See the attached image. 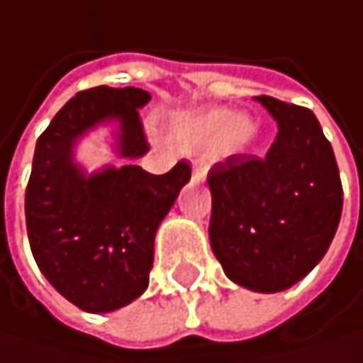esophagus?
<instances>
[{"label":"esophagus","instance_id":"34e87169","mask_svg":"<svg viewBox=\"0 0 363 363\" xmlns=\"http://www.w3.org/2000/svg\"><path fill=\"white\" fill-rule=\"evenodd\" d=\"M193 177H195V179H203V177H206V168L199 166V164H195V166H193Z\"/></svg>","mask_w":363,"mask_h":363}]
</instances>
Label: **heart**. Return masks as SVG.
<instances>
[{
	"instance_id": "b5f03b06",
	"label": "heart",
	"mask_w": 363,
	"mask_h": 363,
	"mask_svg": "<svg viewBox=\"0 0 363 363\" xmlns=\"http://www.w3.org/2000/svg\"><path fill=\"white\" fill-rule=\"evenodd\" d=\"M174 137L182 147H210L218 143L222 151L235 153L251 141L253 124L243 116H233L228 110H214L182 122Z\"/></svg>"
}]
</instances>
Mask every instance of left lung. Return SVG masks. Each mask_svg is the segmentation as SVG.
Segmentation results:
<instances>
[{"label": "left lung", "mask_w": 363, "mask_h": 363, "mask_svg": "<svg viewBox=\"0 0 363 363\" xmlns=\"http://www.w3.org/2000/svg\"><path fill=\"white\" fill-rule=\"evenodd\" d=\"M279 122L266 155L235 153L208 172L210 243L226 277L259 293L293 286L324 257L343 210L330 141L312 110L259 95Z\"/></svg>", "instance_id": "left-lung-1"}]
</instances>
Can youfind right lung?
I'll use <instances>...</instances> for the list:
<instances>
[{
    "label": "right lung",
    "instance_id": "1",
    "mask_svg": "<svg viewBox=\"0 0 363 363\" xmlns=\"http://www.w3.org/2000/svg\"><path fill=\"white\" fill-rule=\"evenodd\" d=\"M147 101V91L135 86L81 91L35 147L24 197L30 251L53 289L84 312H114L147 289L155 230L191 179L186 162L166 174L128 164L89 179L70 162L74 141L108 118L122 124L120 153L143 155L149 143L139 108Z\"/></svg>",
    "mask_w": 363,
    "mask_h": 363
}]
</instances>
